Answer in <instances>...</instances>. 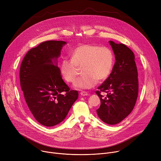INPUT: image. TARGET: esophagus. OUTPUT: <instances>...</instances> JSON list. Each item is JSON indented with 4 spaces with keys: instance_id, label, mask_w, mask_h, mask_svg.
I'll use <instances>...</instances> for the list:
<instances>
[{
    "instance_id": "esophagus-1",
    "label": "esophagus",
    "mask_w": 161,
    "mask_h": 161,
    "mask_svg": "<svg viewBox=\"0 0 161 161\" xmlns=\"http://www.w3.org/2000/svg\"><path fill=\"white\" fill-rule=\"evenodd\" d=\"M80 95L81 96H88L89 95V93L86 91H81L80 92Z\"/></svg>"
}]
</instances>
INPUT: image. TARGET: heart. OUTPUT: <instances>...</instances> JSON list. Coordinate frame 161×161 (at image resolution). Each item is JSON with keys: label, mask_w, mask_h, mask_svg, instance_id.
<instances>
[{"label": "heart", "mask_w": 161, "mask_h": 161, "mask_svg": "<svg viewBox=\"0 0 161 161\" xmlns=\"http://www.w3.org/2000/svg\"><path fill=\"white\" fill-rule=\"evenodd\" d=\"M70 54L71 59H62L60 70L64 79L72 83L79 74L80 69H82L81 76L74 83L78 89L92 88L98 80L108 78L114 65L113 52L107 47L83 44L73 49Z\"/></svg>", "instance_id": "b5f03b06"}]
</instances>
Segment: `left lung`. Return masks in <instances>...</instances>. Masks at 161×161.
<instances>
[{
  "mask_svg": "<svg viewBox=\"0 0 161 161\" xmlns=\"http://www.w3.org/2000/svg\"><path fill=\"white\" fill-rule=\"evenodd\" d=\"M116 62L112 72L96 91L101 101L96 110L100 119L110 125L122 121L133 111L138 93V72L133 51L110 41ZM105 92V97L101 95Z\"/></svg>",
  "mask_w": 161,
  "mask_h": 161,
  "instance_id": "obj_1",
  "label": "left lung"
}]
</instances>
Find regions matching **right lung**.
<instances>
[{
    "label": "right lung",
    "instance_id": "1",
    "mask_svg": "<svg viewBox=\"0 0 161 161\" xmlns=\"http://www.w3.org/2000/svg\"><path fill=\"white\" fill-rule=\"evenodd\" d=\"M66 42L47 41L31 48L21 63L20 87L30 113L41 124L51 127L65 119L78 92L63 81L52 62L60 56Z\"/></svg>",
    "mask_w": 161,
    "mask_h": 161
}]
</instances>
